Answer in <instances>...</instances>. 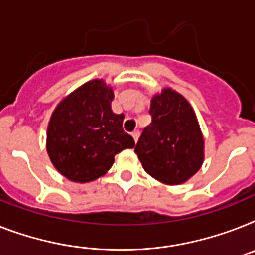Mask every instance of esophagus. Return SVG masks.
Segmentation results:
<instances>
[{
    "label": "esophagus",
    "instance_id": "esophagus-1",
    "mask_svg": "<svg viewBox=\"0 0 255 255\" xmlns=\"http://www.w3.org/2000/svg\"><path fill=\"white\" fill-rule=\"evenodd\" d=\"M131 135H132V138H134V140H135V143L138 142V139H139V135H140L139 130H134V131L131 132Z\"/></svg>",
    "mask_w": 255,
    "mask_h": 255
}]
</instances>
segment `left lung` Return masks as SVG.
Masks as SVG:
<instances>
[{"instance_id": "1", "label": "left lung", "mask_w": 255, "mask_h": 255, "mask_svg": "<svg viewBox=\"0 0 255 255\" xmlns=\"http://www.w3.org/2000/svg\"><path fill=\"white\" fill-rule=\"evenodd\" d=\"M152 121L143 129L135 153L147 173L167 185H180L203 163V135L194 111L178 92L164 88L151 100Z\"/></svg>"}]
</instances>
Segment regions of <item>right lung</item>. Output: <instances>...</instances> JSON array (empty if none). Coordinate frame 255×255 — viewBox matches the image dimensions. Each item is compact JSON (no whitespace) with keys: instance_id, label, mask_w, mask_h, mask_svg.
I'll list each match as a JSON object with an SVG mask.
<instances>
[{"instance_id":"obj_1","label":"right lung","mask_w":255,"mask_h":255,"mask_svg":"<svg viewBox=\"0 0 255 255\" xmlns=\"http://www.w3.org/2000/svg\"><path fill=\"white\" fill-rule=\"evenodd\" d=\"M115 95L103 79L71 92L54 109L47 131V151L67 180L90 182L105 174L115 156L135 142L124 131L125 116L111 108Z\"/></svg>"}]
</instances>
